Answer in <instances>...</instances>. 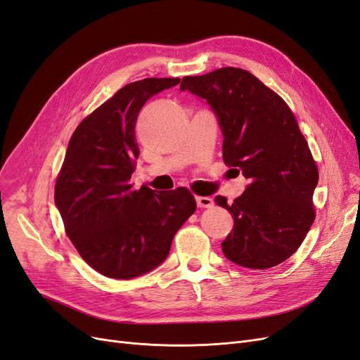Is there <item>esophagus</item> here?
<instances>
[{
    "mask_svg": "<svg viewBox=\"0 0 360 360\" xmlns=\"http://www.w3.org/2000/svg\"><path fill=\"white\" fill-rule=\"evenodd\" d=\"M195 200H197V204L201 209H209V207L213 205V198L210 197H197Z\"/></svg>",
    "mask_w": 360,
    "mask_h": 360,
    "instance_id": "1",
    "label": "esophagus"
}]
</instances>
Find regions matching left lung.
Listing matches in <instances>:
<instances>
[{
  "mask_svg": "<svg viewBox=\"0 0 360 360\" xmlns=\"http://www.w3.org/2000/svg\"><path fill=\"white\" fill-rule=\"evenodd\" d=\"M180 90L210 105L224 135V162L249 180L233 204L214 198L234 217L224 255L248 269L278 266L296 252L315 219L319 169L294 114L243 69L184 76Z\"/></svg>",
  "mask_w": 360,
  "mask_h": 360,
  "instance_id": "left-lung-1",
  "label": "left lung"
}]
</instances>
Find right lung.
<instances>
[{
  "mask_svg": "<svg viewBox=\"0 0 360 360\" xmlns=\"http://www.w3.org/2000/svg\"><path fill=\"white\" fill-rule=\"evenodd\" d=\"M179 82L146 78L124 85L84 118L69 141L53 198L76 250L108 278L132 279L162 264L174 236L197 209L186 188L155 193L130 184L141 108Z\"/></svg>",
  "mask_w": 360,
  "mask_h": 360,
  "instance_id": "obj_1",
  "label": "right lung"
}]
</instances>
